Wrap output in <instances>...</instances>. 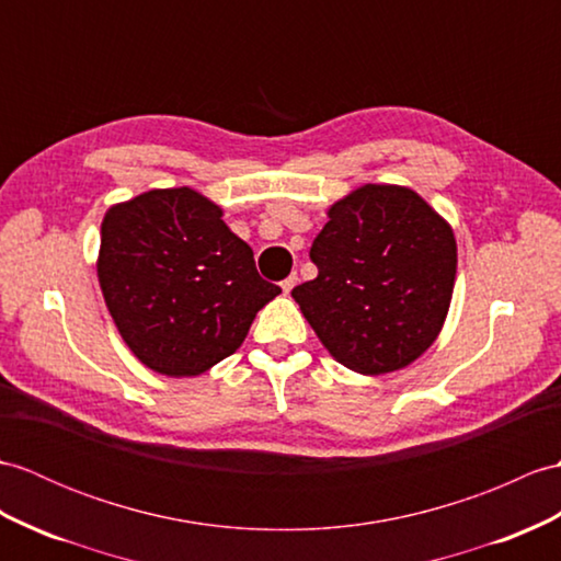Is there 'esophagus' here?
I'll list each match as a JSON object with an SVG mask.
<instances>
[{
  "label": "esophagus",
  "mask_w": 561,
  "mask_h": 561,
  "mask_svg": "<svg viewBox=\"0 0 561 561\" xmlns=\"http://www.w3.org/2000/svg\"><path fill=\"white\" fill-rule=\"evenodd\" d=\"M296 282H298V277H296V272H294V275H289V277H286V279L282 282V289H284V294H289V291L294 289V286H296Z\"/></svg>",
  "instance_id": "1"
}]
</instances>
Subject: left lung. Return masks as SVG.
I'll return each mask as SVG.
<instances>
[{"label":"left lung","instance_id":"obj_1","mask_svg":"<svg viewBox=\"0 0 561 561\" xmlns=\"http://www.w3.org/2000/svg\"><path fill=\"white\" fill-rule=\"evenodd\" d=\"M318 277L291 296L342 366L392 373L437 340L447 318L457 241L419 193L368 184L330 207L310 245Z\"/></svg>","mask_w":561,"mask_h":561}]
</instances>
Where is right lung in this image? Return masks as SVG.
Listing matches in <instances>:
<instances>
[{"instance_id":"1","label":"right lung","mask_w":561,"mask_h":561,"mask_svg":"<svg viewBox=\"0 0 561 561\" xmlns=\"http://www.w3.org/2000/svg\"><path fill=\"white\" fill-rule=\"evenodd\" d=\"M98 277L122 340L140 363L188 377L237 351L255 312L282 289L257 275L251 245L191 188L110 207Z\"/></svg>"}]
</instances>
